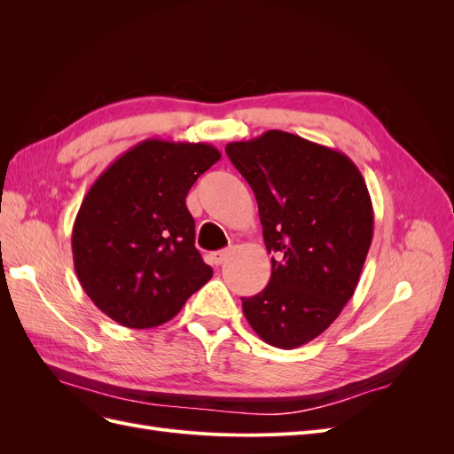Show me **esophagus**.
<instances>
[{"mask_svg":"<svg viewBox=\"0 0 454 454\" xmlns=\"http://www.w3.org/2000/svg\"><path fill=\"white\" fill-rule=\"evenodd\" d=\"M229 250H219V252H214V254H210V261L212 263L215 265V267H219V265H223L225 261H227V257H229Z\"/></svg>","mask_w":454,"mask_h":454,"instance_id":"esophagus-1","label":"esophagus"}]
</instances>
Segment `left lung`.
Segmentation results:
<instances>
[{
    "label": "left lung",
    "instance_id": "8db88e82",
    "mask_svg": "<svg viewBox=\"0 0 454 454\" xmlns=\"http://www.w3.org/2000/svg\"><path fill=\"white\" fill-rule=\"evenodd\" d=\"M250 184L272 272L242 297L254 332L292 350L335 322L358 286L371 240L373 204L358 167L340 151L284 130L225 147Z\"/></svg>",
    "mask_w": 454,
    "mask_h": 454
}]
</instances>
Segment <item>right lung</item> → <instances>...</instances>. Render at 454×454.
I'll return each instance as SVG.
<instances>
[{
    "instance_id": "right-lung-1",
    "label": "right lung",
    "mask_w": 454,
    "mask_h": 454,
    "mask_svg": "<svg viewBox=\"0 0 454 454\" xmlns=\"http://www.w3.org/2000/svg\"><path fill=\"white\" fill-rule=\"evenodd\" d=\"M219 159L210 144L151 138L117 157L89 189L72 231L74 267L92 303L117 324L168 322L212 278L185 197Z\"/></svg>"
}]
</instances>
